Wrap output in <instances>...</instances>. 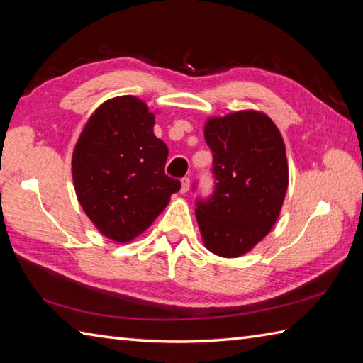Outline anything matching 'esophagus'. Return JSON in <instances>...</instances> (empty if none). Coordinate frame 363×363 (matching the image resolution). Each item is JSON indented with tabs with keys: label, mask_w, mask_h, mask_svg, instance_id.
Instances as JSON below:
<instances>
[{
	"label": "esophagus",
	"mask_w": 363,
	"mask_h": 363,
	"mask_svg": "<svg viewBox=\"0 0 363 363\" xmlns=\"http://www.w3.org/2000/svg\"><path fill=\"white\" fill-rule=\"evenodd\" d=\"M190 189V177H182L181 179V191L182 194H186Z\"/></svg>",
	"instance_id": "obj_1"
}]
</instances>
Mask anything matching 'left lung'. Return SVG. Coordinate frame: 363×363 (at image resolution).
Wrapping results in <instances>:
<instances>
[{
    "instance_id": "obj_1",
    "label": "left lung",
    "mask_w": 363,
    "mask_h": 363,
    "mask_svg": "<svg viewBox=\"0 0 363 363\" xmlns=\"http://www.w3.org/2000/svg\"><path fill=\"white\" fill-rule=\"evenodd\" d=\"M213 154V194L196 201L206 248L221 257L251 251L279 217L289 164L279 129L256 111L215 117L204 126Z\"/></svg>"
}]
</instances>
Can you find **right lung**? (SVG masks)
<instances>
[{
    "mask_svg": "<svg viewBox=\"0 0 363 363\" xmlns=\"http://www.w3.org/2000/svg\"><path fill=\"white\" fill-rule=\"evenodd\" d=\"M152 128L154 113L142 99L117 96L98 107L74 146L76 195L111 240L126 243L142 234L181 189L165 174L168 148Z\"/></svg>",
    "mask_w": 363,
    "mask_h": 363,
    "instance_id": "obj_1",
    "label": "right lung"
}]
</instances>
